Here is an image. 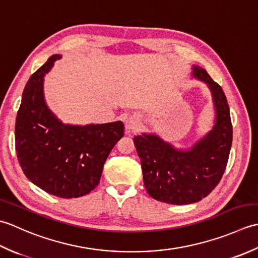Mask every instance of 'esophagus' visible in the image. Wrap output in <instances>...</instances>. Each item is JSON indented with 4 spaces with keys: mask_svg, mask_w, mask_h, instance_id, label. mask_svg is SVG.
Masks as SVG:
<instances>
[{
    "mask_svg": "<svg viewBox=\"0 0 258 258\" xmlns=\"http://www.w3.org/2000/svg\"><path fill=\"white\" fill-rule=\"evenodd\" d=\"M140 125L139 119L135 117V115H130L127 119H125V129L128 131H136L138 130Z\"/></svg>",
    "mask_w": 258,
    "mask_h": 258,
    "instance_id": "34e87169",
    "label": "esophagus"
}]
</instances>
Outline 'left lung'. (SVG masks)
<instances>
[{"label": "left lung", "instance_id": "1", "mask_svg": "<svg viewBox=\"0 0 258 258\" xmlns=\"http://www.w3.org/2000/svg\"><path fill=\"white\" fill-rule=\"evenodd\" d=\"M191 70V77L212 93L213 128L188 149L177 148L157 134L144 133L134 138L147 192L171 205L197 203L209 195L222 179L232 148L233 127L223 89L203 68L192 66Z\"/></svg>", "mask_w": 258, "mask_h": 258}]
</instances>
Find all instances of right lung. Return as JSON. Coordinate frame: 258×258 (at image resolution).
Segmentation results:
<instances>
[{"instance_id":"right-lung-1","label":"right lung","mask_w":258,"mask_h":258,"mask_svg":"<svg viewBox=\"0 0 258 258\" xmlns=\"http://www.w3.org/2000/svg\"><path fill=\"white\" fill-rule=\"evenodd\" d=\"M60 54L31 76L15 121V149L24 175L42 190L78 198L93 190L110 151L123 137V122L64 123L48 107L44 76Z\"/></svg>"}]
</instances>
